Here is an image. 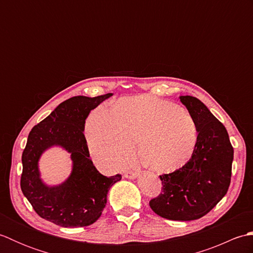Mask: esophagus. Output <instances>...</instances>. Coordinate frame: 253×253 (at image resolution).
Listing matches in <instances>:
<instances>
[{
    "instance_id": "esophagus-1",
    "label": "esophagus",
    "mask_w": 253,
    "mask_h": 253,
    "mask_svg": "<svg viewBox=\"0 0 253 253\" xmlns=\"http://www.w3.org/2000/svg\"><path fill=\"white\" fill-rule=\"evenodd\" d=\"M139 175V171L137 170H127L124 176L126 177V178H129V179H133L136 178V177Z\"/></svg>"
}]
</instances>
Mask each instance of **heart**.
I'll return each instance as SVG.
<instances>
[{"instance_id":"obj_1","label":"heart","mask_w":253,"mask_h":253,"mask_svg":"<svg viewBox=\"0 0 253 253\" xmlns=\"http://www.w3.org/2000/svg\"><path fill=\"white\" fill-rule=\"evenodd\" d=\"M85 137L92 157L117 169L136 151L158 171H174L186 165L198 142L195 118L184 107L153 95H136L113 105L99 106L88 117Z\"/></svg>"}]
</instances>
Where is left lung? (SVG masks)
<instances>
[{"mask_svg":"<svg viewBox=\"0 0 253 253\" xmlns=\"http://www.w3.org/2000/svg\"><path fill=\"white\" fill-rule=\"evenodd\" d=\"M179 99L197 123V146L186 165L160 176L162 193L149 204L161 217L193 221L208 214L226 195L234 149L226 128L200 100L191 95Z\"/></svg>","mask_w":253,"mask_h":253,"instance_id":"1","label":"left lung"}]
</instances>
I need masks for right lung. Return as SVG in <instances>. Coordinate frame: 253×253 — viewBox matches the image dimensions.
I'll return each instance as SVG.
<instances>
[{
    "label": "right lung",
    "mask_w": 253,
    "mask_h": 253,
    "mask_svg": "<svg viewBox=\"0 0 253 253\" xmlns=\"http://www.w3.org/2000/svg\"><path fill=\"white\" fill-rule=\"evenodd\" d=\"M112 93L89 98L78 95L62 102L51 114L32 128L21 157L20 188L36 213L62 227L89 226L98 219L110 188L122 175L106 177L90 160L84 123L91 110ZM58 145L71 153L73 170L58 186H46L40 178L37 162L46 148Z\"/></svg>",
    "instance_id": "1"
}]
</instances>
